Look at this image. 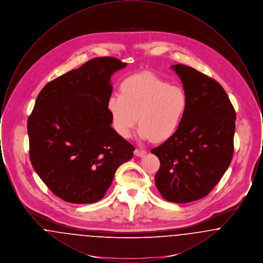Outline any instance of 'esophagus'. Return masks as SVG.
Listing matches in <instances>:
<instances>
[{
    "label": "esophagus",
    "instance_id": "34e87169",
    "mask_svg": "<svg viewBox=\"0 0 263 263\" xmlns=\"http://www.w3.org/2000/svg\"><path fill=\"white\" fill-rule=\"evenodd\" d=\"M134 153H135V155H136V156H138V157H144V156H145V155L147 154V151L136 149Z\"/></svg>",
    "mask_w": 263,
    "mask_h": 263
}]
</instances>
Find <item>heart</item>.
Wrapping results in <instances>:
<instances>
[{
  "label": "heart",
  "mask_w": 263,
  "mask_h": 263,
  "mask_svg": "<svg viewBox=\"0 0 263 263\" xmlns=\"http://www.w3.org/2000/svg\"><path fill=\"white\" fill-rule=\"evenodd\" d=\"M185 90L151 72L130 76L120 85V95L107 100L113 127L130 137L137 121L142 139L162 142L174 136L187 109ZM138 118H136V116Z\"/></svg>",
  "instance_id": "1"
}]
</instances>
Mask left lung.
I'll use <instances>...</instances> for the list:
<instances>
[{
    "label": "left lung",
    "mask_w": 263,
    "mask_h": 263,
    "mask_svg": "<svg viewBox=\"0 0 263 263\" xmlns=\"http://www.w3.org/2000/svg\"><path fill=\"white\" fill-rule=\"evenodd\" d=\"M173 69L187 95V109L175 135L151 152L161 163L155 183L162 197L189 203L207 196L229 167L236 111L216 80L182 64Z\"/></svg>",
    "instance_id": "8db88e82"
}]
</instances>
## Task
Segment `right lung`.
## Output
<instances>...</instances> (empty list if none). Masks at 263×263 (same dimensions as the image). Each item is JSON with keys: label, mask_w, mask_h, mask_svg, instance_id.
<instances>
[{"label": "right lung", "mask_w": 263, "mask_h": 263, "mask_svg": "<svg viewBox=\"0 0 263 263\" xmlns=\"http://www.w3.org/2000/svg\"><path fill=\"white\" fill-rule=\"evenodd\" d=\"M126 66L96 57L49 82L27 119L29 159L52 193L75 203L103 198L135 147L111 128L107 100L113 73Z\"/></svg>", "instance_id": "1"}]
</instances>
